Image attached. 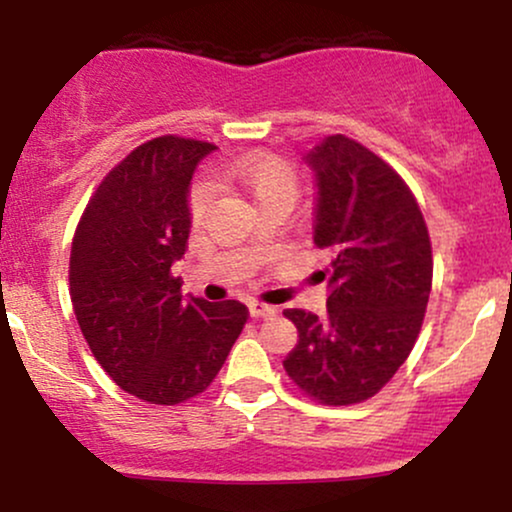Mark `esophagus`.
Listing matches in <instances>:
<instances>
[{"label": "esophagus", "mask_w": 512, "mask_h": 512, "mask_svg": "<svg viewBox=\"0 0 512 512\" xmlns=\"http://www.w3.org/2000/svg\"><path fill=\"white\" fill-rule=\"evenodd\" d=\"M250 315L252 317H274L276 308H274V305H264V303L252 301L250 303Z\"/></svg>", "instance_id": "1"}]
</instances>
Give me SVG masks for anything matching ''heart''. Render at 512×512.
I'll list each match as a JSON object with an SVG mask.
<instances>
[{"mask_svg": "<svg viewBox=\"0 0 512 512\" xmlns=\"http://www.w3.org/2000/svg\"><path fill=\"white\" fill-rule=\"evenodd\" d=\"M223 178L236 182L240 190L248 192L257 207L274 202H284L291 207L298 197V187H301V180H298V173L291 163L276 156L240 158V161L223 168ZM211 204H214V190H211L209 182H195L190 190V199H187L190 219L195 223L204 221Z\"/></svg>", "mask_w": 512, "mask_h": 512, "instance_id": "1", "label": "heart"}]
</instances>
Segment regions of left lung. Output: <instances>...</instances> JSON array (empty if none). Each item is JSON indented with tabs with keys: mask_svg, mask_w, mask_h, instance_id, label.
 <instances>
[{
	"mask_svg": "<svg viewBox=\"0 0 512 512\" xmlns=\"http://www.w3.org/2000/svg\"><path fill=\"white\" fill-rule=\"evenodd\" d=\"M303 161L317 182L313 240L332 257L330 296L325 315L284 310L298 330L284 368L308 397L346 407L378 395L414 349L431 238L407 182L363 144L332 134Z\"/></svg>",
	"mask_w": 512,
	"mask_h": 512,
	"instance_id": "obj_1",
	"label": "left lung"
}]
</instances>
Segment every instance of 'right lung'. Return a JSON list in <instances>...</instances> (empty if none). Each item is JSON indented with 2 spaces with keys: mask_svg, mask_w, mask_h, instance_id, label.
<instances>
[{
  "mask_svg": "<svg viewBox=\"0 0 512 512\" xmlns=\"http://www.w3.org/2000/svg\"><path fill=\"white\" fill-rule=\"evenodd\" d=\"M214 149L175 134L137 146L88 199L72 240L69 296L88 349L149 404L207 390L248 322L238 301L185 298L170 272L190 238V180Z\"/></svg>",
  "mask_w": 512,
  "mask_h": 512,
  "instance_id": "right-lung-1",
  "label": "right lung"
}]
</instances>
